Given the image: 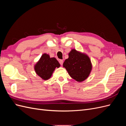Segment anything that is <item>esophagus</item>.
I'll use <instances>...</instances> for the list:
<instances>
[{"instance_id": "1", "label": "esophagus", "mask_w": 126, "mask_h": 126, "mask_svg": "<svg viewBox=\"0 0 126 126\" xmlns=\"http://www.w3.org/2000/svg\"><path fill=\"white\" fill-rule=\"evenodd\" d=\"M59 63H60V64H61V65H63V60H62V59H59Z\"/></svg>"}]
</instances>
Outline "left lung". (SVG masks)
<instances>
[{
    "mask_svg": "<svg viewBox=\"0 0 126 126\" xmlns=\"http://www.w3.org/2000/svg\"><path fill=\"white\" fill-rule=\"evenodd\" d=\"M68 56V58L63 63V67L75 80L78 82L85 80L92 70V63L88 56L75 49H72Z\"/></svg>",
    "mask_w": 126,
    "mask_h": 126,
    "instance_id": "1",
    "label": "left lung"
}]
</instances>
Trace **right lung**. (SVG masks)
Masks as SVG:
<instances>
[{"label":"right lung","instance_id":"right-lung-1","mask_svg":"<svg viewBox=\"0 0 126 126\" xmlns=\"http://www.w3.org/2000/svg\"><path fill=\"white\" fill-rule=\"evenodd\" d=\"M60 64L55 58H50L48 54H44L34 66L36 73L45 80L50 78L56 68Z\"/></svg>","mask_w":126,"mask_h":126}]
</instances>
